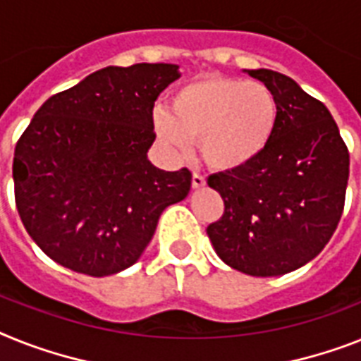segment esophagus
<instances>
[{"instance_id": "esophagus-1", "label": "esophagus", "mask_w": 361, "mask_h": 361, "mask_svg": "<svg viewBox=\"0 0 361 361\" xmlns=\"http://www.w3.org/2000/svg\"><path fill=\"white\" fill-rule=\"evenodd\" d=\"M204 184H207V178L202 177V175H199V173H193V177H192V186L193 188H202Z\"/></svg>"}]
</instances>
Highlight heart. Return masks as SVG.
<instances>
[{"instance_id": "1", "label": "heart", "mask_w": 361, "mask_h": 361, "mask_svg": "<svg viewBox=\"0 0 361 361\" xmlns=\"http://www.w3.org/2000/svg\"><path fill=\"white\" fill-rule=\"evenodd\" d=\"M279 123V101L258 80L207 75L178 86L171 112L154 110V130L175 149L199 140L204 162L232 171L255 162L269 147Z\"/></svg>"}]
</instances>
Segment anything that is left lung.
<instances>
[{
  "instance_id": "8db88e82",
  "label": "left lung",
  "mask_w": 361,
  "mask_h": 361,
  "mask_svg": "<svg viewBox=\"0 0 361 361\" xmlns=\"http://www.w3.org/2000/svg\"><path fill=\"white\" fill-rule=\"evenodd\" d=\"M279 101L269 147L243 168L210 175L223 197L221 219L207 234L217 256L252 276H279L314 260L345 207L348 149L329 109L293 79L247 70Z\"/></svg>"
}]
</instances>
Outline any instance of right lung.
<instances>
[{"label":"right lung","mask_w":361,"mask_h":361,"mask_svg":"<svg viewBox=\"0 0 361 361\" xmlns=\"http://www.w3.org/2000/svg\"><path fill=\"white\" fill-rule=\"evenodd\" d=\"M177 64L109 66L51 95L14 149L18 214L56 264L90 276L138 262L160 214L183 201L190 169L149 162L153 106Z\"/></svg>","instance_id":"obj_1"}]
</instances>
